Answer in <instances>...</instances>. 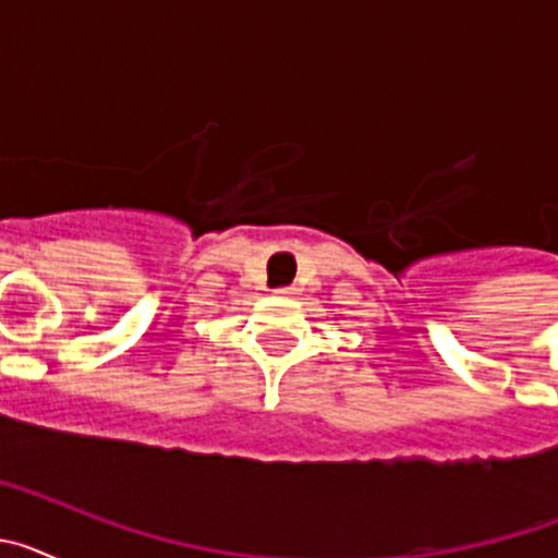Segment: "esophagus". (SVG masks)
Returning a JSON list of instances; mask_svg holds the SVG:
<instances>
[{
  "label": "esophagus",
  "mask_w": 558,
  "mask_h": 558,
  "mask_svg": "<svg viewBox=\"0 0 558 558\" xmlns=\"http://www.w3.org/2000/svg\"><path fill=\"white\" fill-rule=\"evenodd\" d=\"M293 293H295L293 288H279V290H276V295H282V299H288V295H293Z\"/></svg>",
  "instance_id": "obj_1"
}]
</instances>
